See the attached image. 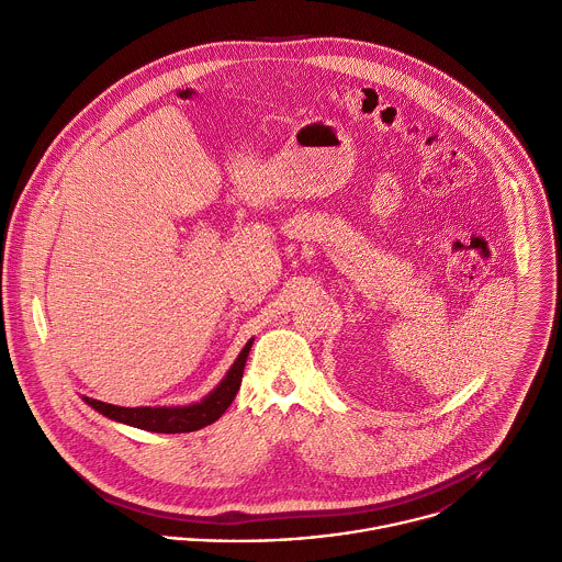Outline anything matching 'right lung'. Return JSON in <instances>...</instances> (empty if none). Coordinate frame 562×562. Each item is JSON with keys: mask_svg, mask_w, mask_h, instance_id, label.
<instances>
[{"mask_svg": "<svg viewBox=\"0 0 562 562\" xmlns=\"http://www.w3.org/2000/svg\"><path fill=\"white\" fill-rule=\"evenodd\" d=\"M250 338L244 349L239 351V356L235 358V362L231 364V369L226 371V375L220 380V384L204 395L202 400L193 402V404H184V406H116V404H108L94 397H86L83 402L90 404L94 411H99L101 415H105L108 419H114L119 424H127L140 430H151V432H191V430H200L209 424H213L215 419H220L224 415V411L233 404L239 386H241V375H244V367H246V358L248 351L252 347Z\"/></svg>", "mask_w": 562, "mask_h": 562, "instance_id": "1", "label": "right lung"}]
</instances>
